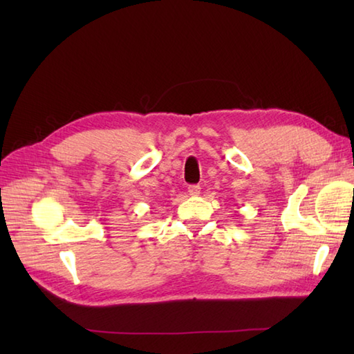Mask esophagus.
Here are the masks:
<instances>
[{
    "label": "esophagus",
    "mask_w": 354,
    "mask_h": 354,
    "mask_svg": "<svg viewBox=\"0 0 354 354\" xmlns=\"http://www.w3.org/2000/svg\"><path fill=\"white\" fill-rule=\"evenodd\" d=\"M201 193V187L193 184V185H189V194L190 196H198V194Z\"/></svg>",
    "instance_id": "34e87169"
}]
</instances>
